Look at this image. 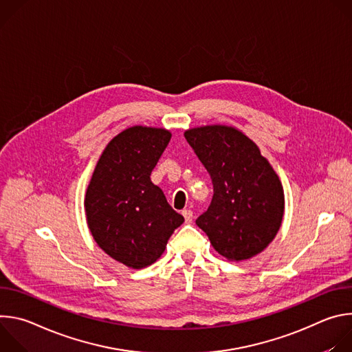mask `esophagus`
I'll return each mask as SVG.
<instances>
[{"instance_id":"esophagus-1","label":"esophagus","mask_w":352,"mask_h":352,"mask_svg":"<svg viewBox=\"0 0 352 352\" xmlns=\"http://www.w3.org/2000/svg\"><path fill=\"white\" fill-rule=\"evenodd\" d=\"M182 216L185 217L186 223H192V219H193V212L192 210H189V209L182 210Z\"/></svg>"}]
</instances>
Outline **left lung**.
I'll use <instances>...</instances> for the list:
<instances>
[{"label":"left lung","mask_w":352,"mask_h":352,"mask_svg":"<svg viewBox=\"0 0 352 352\" xmlns=\"http://www.w3.org/2000/svg\"><path fill=\"white\" fill-rule=\"evenodd\" d=\"M185 139L208 170L213 197L196 220L212 246L230 261L252 258L274 239L284 214V192L259 147L231 126L193 128Z\"/></svg>","instance_id":"8db88e82"}]
</instances>
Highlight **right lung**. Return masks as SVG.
Here are the masks:
<instances>
[{
	"instance_id": "1",
	"label": "right lung",
	"mask_w": 352,
	"mask_h": 352,
	"mask_svg": "<svg viewBox=\"0 0 352 352\" xmlns=\"http://www.w3.org/2000/svg\"><path fill=\"white\" fill-rule=\"evenodd\" d=\"M170 139L166 129H125L104 148L87 186L85 208L94 241L132 269L155 263L184 223L150 179Z\"/></svg>"
}]
</instances>
